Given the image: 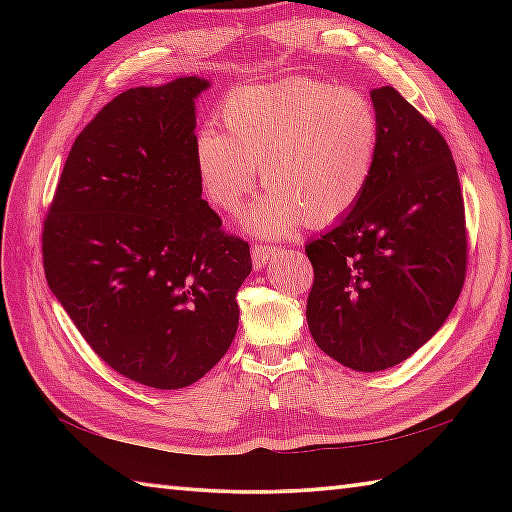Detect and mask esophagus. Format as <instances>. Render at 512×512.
<instances>
[{
	"mask_svg": "<svg viewBox=\"0 0 512 512\" xmlns=\"http://www.w3.org/2000/svg\"><path fill=\"white\" fill-rule=\"evenodd\" d=\"M277 248L270 246V244H255L253 250H250V255H253V266L255 268H264L270 259L275 257Z\"/></svg>",
	"mask_w": 512,
	"mask_h": 512,
	"instance_id": "esophagus-1",
	"label": "esophagus"
}]
</instances>
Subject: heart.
Here are the masks:
<instances>
[{"instance_id":"1","label":"heart","mask_w":512,"mask_h":512,"mask_svg":"<svg viewBox=\"0 0 512 512\" xmlns=\"http://www.w3.org/2000/svg\"><path fill=\"white\" fill-rule=\"evenodd\" d=\"M224 132L204 127L193 156L200 187L215 209L233 211L262 178L273 184L248 206L244 228L290 233L306 220H341L372 184L380 125L372 101L321 81L248 85L222 103Z\"/></svg>"}]
</instances>
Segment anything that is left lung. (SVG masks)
<instances>
[{"label": "left lung", "instance_id": "left-lung-1", "mask_svg": "<svg viewBox=\"0 0 512 512\" xmlns=\"http://www.w3.org/2000/svg\"><path fill=\"white\" fill-rule=\"evenodd\" d=\"M369 96L380 125L372 184L306 244L310 334L356 372L418 352L449 319L466 275L464 200L447 140L391 85Z\"/></svg>", "mask_w": 512, "mask_h": 512}]
</instances>
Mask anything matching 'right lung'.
<instances>
[{
	"label": "right lung",
	"instance_id": "1",
	"mask_svg": "<svg viewBox=\"0 0 512 512\" xmlns=\"http://www.w3.org/2000/svg\"><path fill=\"white\" fill-rule=\"evenodd\" d=\"M202 76L118 94L76 136L43 224L48 286L118 374L154 389L200 380L231 347L253 270L195 171Z\"/></svg>",
	"mask_w": 512,
	"mask_h": 512
}]
</instances>
